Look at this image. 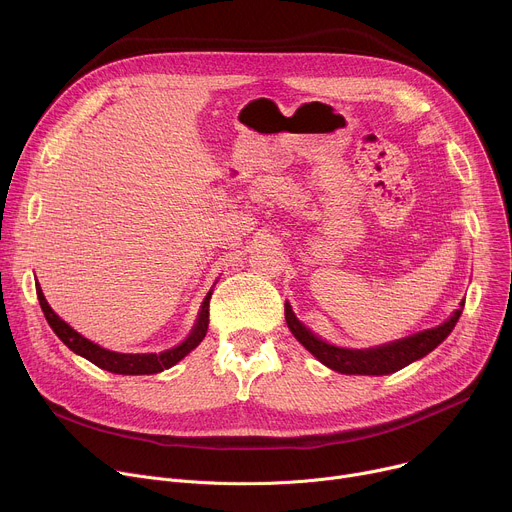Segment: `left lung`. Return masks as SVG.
I'll return each instance as SVG.
<instances>
[{
	"label": "left lung",
	"mask_w": 512,
	"mask_h": 512,
	"mask_svg": "<svg viewBox=\"0 0 512 512\" xmlns=\"http://www.w3.org/2000/svg\"><path fill=\"white\" fill-rule=\"evenodd\" d=\"M460 306L462 308L456 310L454 316L442 326L423 330L409 338H403L385 346H377V348H367V350L338 348L322 342L296 318L289 304H285V322L291 334L298 338V342L306 346L322 364H326L328 369L342 375H389L407 367V364H411L413 360L423 358L427 352L440 346L448 338V334L454 330L464 310V302Z\"/></svg>",
	"instance_id": "obj_1"
}]
</instances>
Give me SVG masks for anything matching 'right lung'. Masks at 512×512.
Masks as SVG:
<instances>
[{"label":"right lung","instance_id":"right-lung-1","mask_svg":"<svg viewBox=\"0 0 512 512\" xmlns=\"http://www.w3.org/2000/svg\"><path fill=\"white\" fill-rule=\"evenodd\" d=\"M36 294H38L40 308H42L50 328L72 352L85 356L87 360L97 364L99 369H105L115 375H154V373H162L164 369L174 367L178 360H182L190 350H194L202 342V338L206 336V330H208V304H210L212 291H208L204 302H202V308H200V314H198L192 334L180 346L160 352V354H121V352L105 350V348L93 344L91 340H87L85 336H81L77 330H72L64 320H60L48 306L40 285L36 287Z\"/></svg>","mask_w":512,"mask_h":512}]
</instances>
